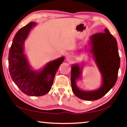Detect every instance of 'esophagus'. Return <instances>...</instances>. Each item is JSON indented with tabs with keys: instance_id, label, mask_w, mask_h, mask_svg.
Returning a JSON list of instances; mask_svg holds the SVG:
<instances>
[{
	"instance_id": "obj_1",
	"label": "esophagus",
	"mask_w": 127,
	"mask_h": 127,
	"mask_svg": "<svg viewBox=\"0 0 127 127\" xmlns=\"http://www.w3.org/2000/svg\"><path fill=\"white\" fill-rule=\"evenodd\" d=\"M72 59V56L71 55H68L67 56V60L68 61H71Z\"/></svg>"
}]
</instances>
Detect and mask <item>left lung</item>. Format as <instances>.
I'll use <instances>...</instances> for the list:
<instances>
[{"label":"left lung","mask_w":127,"mask_h":127,"mask_svg":"<svg viewBox=\"0 0 127 127\" xmlns=\"http://www.w3.org/2000/svg\"><path fill=\"white\" fill-rule=\"evenodd\" d=\"M91 40L94 57L102 75L103 86L94 91L85 92L79 90L76 79L80 77L81 72L79 65H75L71 68V87L77 97L86 100H96L103 97L115 86L118 79L120 59L116 40L107 28L104 32L94 34Z\"/></svg>","instance_id":"8db88e82"}]
</instances>
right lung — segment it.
<instances>
[{
	"label": "right lung",
	"mask_w": 127,
	"mask_h": 127,
	"mask_svg": "<svg viewBox=\"0 0 127 127\" xmlns=\"http://www.w3.org/2000/svg\"><path fill=\"white\" fill-rule=\"evenodd\" d=\"M35 23L30 22L17 32L8 55V67L11 77L22 92L32 96H43L51 89L56 72L64 58L50 62L39 73L30 69L24 54L23 44Z\"/></svg>",
	"instance_id": "right-lung-1"
}]
</instances>
